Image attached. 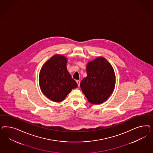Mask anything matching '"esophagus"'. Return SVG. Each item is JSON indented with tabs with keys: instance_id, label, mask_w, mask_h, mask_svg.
Listing matches in <instances>:
<instances>
[{
	"instance_id": "1",
	"label": "esophagus",
	"mask_w": 153,
	"mask_h": 153,
	"mask_svg": "<svg viewBox=\"0 0 153 153\" xmlns=\"http://www.w3.org/2000/svg\"><path fill=\"white\" fill-rule=\"evenodd\" d=\"M76 82L77 83L78 86H80V81H79V80H77V81H76Z\"/></svg>"
}]
</instances>
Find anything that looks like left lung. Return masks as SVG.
<instances>
[{"label":"left lung","instance_id":"obj_1","mask_svg":"<svg viewBox=\"0 0 153 153\" xmlns=\"http://www.w3.org/2000/svg\"><path fill=\"white\" fill-rule=\"evenodd\" d=\"M86 72L87 77L80 83L82 93L92 104L105 102L115 87L116 77L113 67L105 58L99 57L88 63Z\"/></svg>","mask_w":153,"mask_h":153}]
</instances>
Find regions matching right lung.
<instances>
[{
	"instance_id": "obj_1",
	"label": "right lung",
	"mask_w": 153,
	"mask_h": 153,
	"mask_svg": "<svg viewBox=\"0 0 153 153\" xmlns=\"http://www.w3.org/2000/svg\"><path fill=\"white\" fill-rule=\"evenodd\" d=\"M67 58L53 56L43 65L39 74V84L43 94L52 101L62 102L77 84L66 68Z\"/></svg>"
}]
</instances>
